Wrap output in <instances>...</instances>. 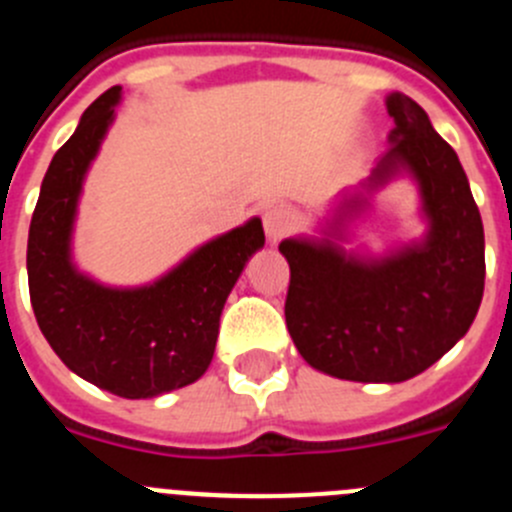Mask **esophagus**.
I'll return each instance as SVG.
<instances>
[{
  "label": "esophagus",
  "instance_id": "34e87169",
  "mask_svg": "<svg viewBox=\"0 0 512 512\" xmlns=\"http://www.w3.org/2000/svg\"><path fill=\"white\" fill-rule=\"evenodd\" d=\"M262 222H265L267 240H270L272 245H277V242H280L282 237L290 235V230L295 227V215H292L285 205H275L265 212Z\"/></svg>",
  "mask_w": 512,
  "mask_h": 512
}]
</instances>
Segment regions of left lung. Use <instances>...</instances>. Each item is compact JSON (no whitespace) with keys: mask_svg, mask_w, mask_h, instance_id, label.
<instances>
[{"mask_svg":"<svg viewBox=\"0 0 512 512\" xmlns=\"http://www.w3.org/2000/svg\"><path fill=\"white\" fill-rule=\"evenodd\" d=\"M390 150L365 187L400 172L420 187L428 235L385 257L345 252L330 240L342 215L362 205L345 197L320 240H285L290 265L285 320L297 352L340 380L403 382L438 362L478 315L485 287V235L468 177L453 147L408 94L393 92ZM340 237V235H337Z\"/></svg>","mask_w":512,"mask_h":512,"instance_id":"8db88e82","label":"left lung"}]
</instances>
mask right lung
<instances>
[{"instance_id": "1", "label": "right lung", "mask_w": 512, "mask_h": 512, "mask_svg": "<svg viewBox=\"0 0 512 512\" xmlns=\"http://www.w3.org/2000/svg\"><path fill=\"white\" fill-rule=\"evenodd\" d=\"M122 87L84 109L42 180L27 242L34 317L59 360L119 398H155L205 375L220 315L245 262L265 245L262 222L215 237L165 277L117 290L77 272L69 255L84 175L114 119Z\"/></svg>"}]
</instances>
